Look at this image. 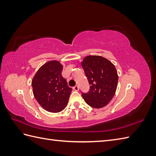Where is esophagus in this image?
<instances>
[{
  "label": "esophagus",
  "instance_id": "1",
  "mask_svg": "<svg viewBox=\"0 0 156 156\" xmlns=\"http://www.w3.org/2000/svg\"><path fill=\"white\" fill-rule=\"evenodd\" d=\"M73 89H74V90H76V91H78V85H76L75 87H73Z\"/></svg>",
  "mask_w": 156,
  "mask_h": 156
}]
</instances>
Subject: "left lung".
Wrapping results in <instances>:
<instances>
[{"mask_svg": "<svg viewBox=\"0 0 156 156\" xmlns=\"http://www.w3.org/2000/svg\"><path fill=\"white\" fill-rule=\"evenodd\" d=\"M82 66L90 84L88 92H82L84 100L93 108L105 107L112 100L117 90L118 74L115 66L99 55L87 56Z\"/></svg>", "mask_w": 156, "mask_h": 156, "instance_id": "obj_1", "label": "left lung"}]
</instances>
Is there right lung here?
Wrapping results in <instances>:
<instances>
[{"instance_id": "right-lung-1", "label": "right lung", "mask_w": 156, "mask_h": 156, "mask_svg": "<svg viewBox=\"0 0 156 156\" xmlns=\"http://www.w3.org/2000/svg\"><path fill=\"white\" fill-rule=\"evenodd\" d=\"M62 69L58 61L48 62L38 69L32 80L35 99L41 107L51 112L64 110L72 90L62 76Z\"/></svg>"}]
</instances>
